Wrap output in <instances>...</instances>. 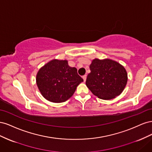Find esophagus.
<instances>
[{"label":"esophagus","instance_id":"1","mask_svg":"<svg viewBox=\"0 0 152 152\" xmlns=\"http://www.w3.org/2000/svg\"><path fill=\"white\" fill-rule=\"evenodd\" d=\"M86 78H87V75H84L82 76V79H84V82H86Z\"/></svg>","mask_w":152,"mask_h":152}]
</instances>
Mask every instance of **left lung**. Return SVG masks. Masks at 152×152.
<instances>
[{
    "label": "left lung",
    "instance_id": "1",
    "mask_svg": "<svg viewBox=\"0 0 152 152\" xmlns=\"http://www.w3.org/2000/svg\"><path fill=\"white\" fill-rule=\"evenodd\" d=\"M89 68L86 84L94 95L110 100L122 93L127 82V73L120 63L108 58H96Z\"/></svg>",
    "mask_w": 152,
    "mask_h": 152
}]
</instances>
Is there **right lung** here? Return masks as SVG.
Segmentation results:
<instances>
[{
  "label": "right lung",
  "instance_id": "obj_1",
  "mask_svg": "<svg viewBox=\"0 0 152 152\" xmlns=\"http://www.w3.org/2000/svg\"><path fill=\"white\" fill-rule=\"evenodd\" d=\"M83 79L66 59H54L41 67L36 75V83L43 97L53 103L65 102L70 98Z\"/></svg>",
  "mask_w": 152,
  "mask_h": 152
}]
</instances>
